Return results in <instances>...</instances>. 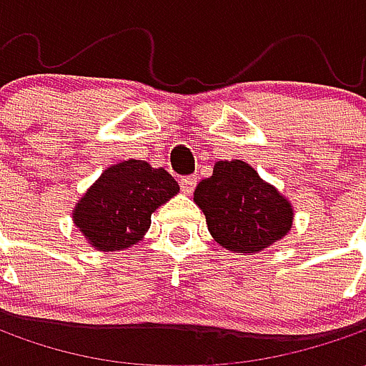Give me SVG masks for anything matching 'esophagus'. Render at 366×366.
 Returning a JSON list of instances; mask_svg holds the SVG:
<instances>
[{"mask_svg":"<svg viewBox=\"0 0 366 366\" xmlns=\"http://www.w3.org/2000/svg\"><path fill=\"white\" fill-rule=\"evenodd\" d=\"M196 184H198V176H184V178H180V188H182L184 194H192Z\"/></svg>","mask_w":366,"mask_h":366,"instance_id":"34e87169","label":"esophagus"}]
</instances>
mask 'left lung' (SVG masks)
Listing matches in <instances>:
<instances>
[{"instance_id":"1","label":"left lung","mask_w":366,"mask_h":366,"mask_svg":"<svg viewBox=\"0 0 366 366\" xmlns=\"http://www.w3.org/2000/svg\"><path fill=\"white\" fill-rule=\"evenodd\" d=\"M194 202L215 243L231 253H261L288 235L294 222L288 198L243 160L215 162L214 174L196 186Z\"/></svg>"}]
</instances>
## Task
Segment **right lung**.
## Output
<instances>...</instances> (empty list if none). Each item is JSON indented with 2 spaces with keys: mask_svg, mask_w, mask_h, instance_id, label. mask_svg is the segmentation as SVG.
<instances>
[{
  "mask_svg": "<svg viewBox=\"0 0 366 366\" xmlns=\"http://www.w3.org/2000/svg\"><path fill=\"white\" fill-rule=\"evenodd\" d=\"M180 192L164 168L129 159L105 168L72 209V222L96 251L135 247L151 227L152 212Z\"/></svg>",
  "mask_w": 366,
  "mask_h": 366,
  "instance_id": "right-lung-1",
  "label": "right lung"
}]
</instances>
